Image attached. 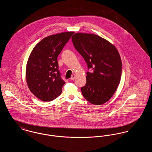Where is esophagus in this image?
Instances as JSON below:
<instances>
[{"instance_id":"1","label":"esophagus","mask_w":152,"mask_h":152,"mask_svg":"<svg viewBox=\"0 0 152 152\" xmlns=\"http://www.w3.org/2000/svg\"><path fill=\"white\" fill-rule=\"evenodd\" d=\"M76 75H75V74H73L72 75V76H71V80H73L74 79H75V78H76Z\"/></svg>"}]
</instances>
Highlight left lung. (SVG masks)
<instances>
[{
    "label": "left lung",
    "mask_w": 152,
    "mask_h": 152,
    "mask_svg": "<svg viewBox=\"0 0 152 152\" xmlns=\"http://www.w3.org/2000/svg\"><path fill=\"white\" fill-rule=\"evenodd\" d=\"M72 40L88 69H92L87 72L82 94L90 103L102 105L110 99L120 84L122 63L119 52L113 44L93 34L76 33Z\"/></svg>",
    "instance_id": "left-lung-1"
}]
</instances>
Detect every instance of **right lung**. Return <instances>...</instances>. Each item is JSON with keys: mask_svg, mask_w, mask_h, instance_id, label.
<instances>
[{"mask_svg": "<svg viewBox=\"0 0 152 152\" xmlns=\"http://www.w3.org/2000/svg\"><path fill=\"white\" fill-rule=\"evenodd\" d=\"M74 32L44 37L36 44L28 59L26 78L30 91L43 101H52L61 94L65 83L58 70V56Z\"/></svg>", "mask_w": 152, "mask_h": 152, "instance_id": "obj_1", "label": "right lung"}]
</instances>
